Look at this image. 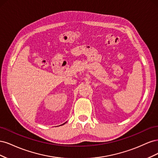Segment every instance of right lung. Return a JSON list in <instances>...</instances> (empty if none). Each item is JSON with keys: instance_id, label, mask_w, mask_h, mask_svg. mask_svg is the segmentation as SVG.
Wrapping results in <instances>:
<instances>
[{"instance_id": "1", "label": "right lung", "mask_w": 158, "mask_h": 158, "mask_svg": "<svg viewBox=\"0 0 158 158\" xmlns=\"http://www.w3.org/2000/svg\"><path fill=\"white\" fill-rule=\"evenodd\" d=\"M65 123H64V124H63V125H64V124H65Z\"/></svg>"}]
</instances>
